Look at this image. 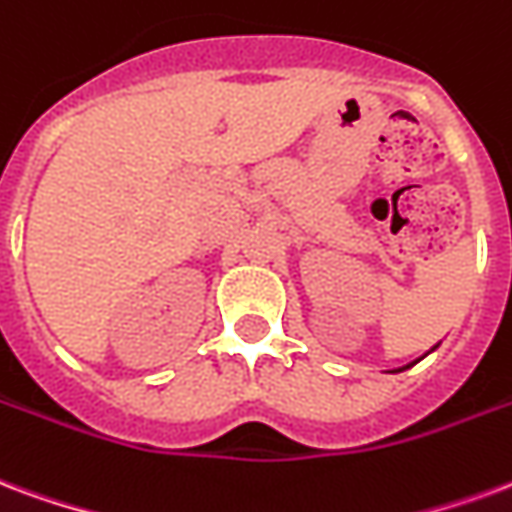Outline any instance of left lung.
<instances>
[{
	"label": "left lung",
	"instance_id": "left-lung-1",
	"mask_svg": "<svg viewBox=\"0 0 512 512\" xmlns=\"http://www.w3.org/2000/svg\"><path fill=\"white\" fill-rule=\"evenodd\" d=\"M410 366H412V363H410Z\"/></svg>",
	"mask_w": 512,
	"mask_h": 512
}]
</instances>
